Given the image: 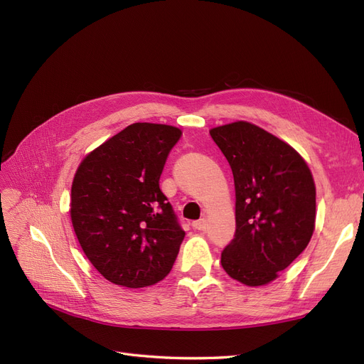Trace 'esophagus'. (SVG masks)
<instances>
[{
    "instance_id": "1",
    "label": "esophagus",
    "mask_w": 364,
    "mask_h": 364,
    "mask_svg": "<svg viewBox=\"0 0 364 364\" xmlns=\"http://www.w3.org/2000/svg\"><path fill=\"white\" fill-rule=\"evenodd\" d=\"M193 227L198 231H205L206 230V220H198L193 223Z\"/></svg>"
}]
</instances>
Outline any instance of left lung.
I'll use <instances>...</instances> for the list:
<instances>
[{
	"instance_id": "left-lung-1",
	"label": "left lung",
	"mask_w": 364,
	"mask_h": 364,
	"mask_svg": "<svg viewBox=\"0 0 364 364\" xmlns=\"http://www.w3.org/2000/svg\"><path fill=\"white\" fill-rule=\"evenodd\" d=\"M231 167L236 232L221 254L230 278L259 287L306 248L315 228V183L304 159L281 139L237 121L210 129Z\"/></svg>"
}]
</instances>
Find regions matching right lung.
<instances>
[{"instance_id":"1","label":"right lung","mask_w":364,"mask_h":364,"mask_svg":"<svg viewBox=\"0 0 364 364\" xmlns=\"http://www.w3.org/2000/svg\"><path fill=\"white\" fill-rule=\"evenodd\" d=\"M182 132L136 122L83 158L71 185L70 215L85 255L112 284L143 288L164 279L185 231L159 190L166 159Z\"/></svg>"}]
</instances>
